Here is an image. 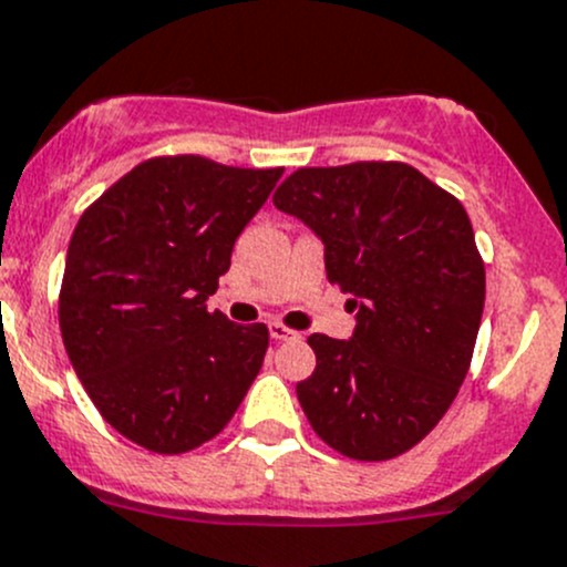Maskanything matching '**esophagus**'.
Instances as JSON below:
<instances>
[{
	"mask_svg": "<svg viewBox=\"0 0 567 567\" xmlns=\"http://www.w3.org/2000/svg\"><path fill=\"white\" fill-rule=\"evenodd\" d=\"M268 331H271L274 340H299V331L290 329V326L279 323V320H274V323H268Z\"/></svg>",
	"mask_w": 567,
	"mask_h": 567,
	"instance_id": "obj_1",
	"label": "esophagus"
}]
</instances>
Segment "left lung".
<instances>
[{"instance_id":"1","label":"left lung","mask_w":567,"mask_h":567,"mask_svg":"<svg viewBox=\"0 0 567 567\" xmlns=\"http://www.w3.org/2000/svg\"><path fill=\"white\" fill-rule=\"evenodd\" d=\"M326 244V277L351 293V340L312 334L296 384L312 431L353 461L409 453L453 405L472 364L485 262L458 197L405 162L301 167L274 192Z\"/></svg>"}]
</instances>
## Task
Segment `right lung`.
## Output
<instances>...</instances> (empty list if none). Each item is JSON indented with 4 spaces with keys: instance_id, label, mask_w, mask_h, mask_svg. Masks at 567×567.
I'll use <instances>...</instances> for the list:
<instances>
[{
    "instance_id": "right-lung-1",
    "label": "right lung",
    "mask_w": 567,
    "mask_h": 567,
    "mask_svg": "<svg viewBox=\"0 0 567 567\" xmlns=\"http://www.w3.org/2000/svg\"><path fill=\"white\" fill-rule=\"evenodd\" d=\"M282 173L147 158L73 230L60 288L68 359L109 425L151 453L219 436L260 373L266 323L238 326L205 301Z\"/></svg>"
}]
</instances>
